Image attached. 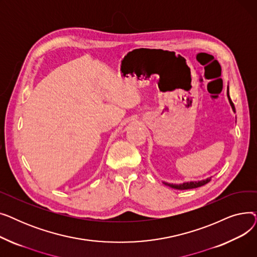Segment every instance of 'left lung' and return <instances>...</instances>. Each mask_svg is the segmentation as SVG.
<instances>
[{
  "label": "left lung",
  "instance_id": "left-lung-1",
  "mask_svg": "<svg viewBox=\"0 0 257 257\" xmlns=\"http://www.w3.org/2000/svg\"><path fill=\"white\" fill-rule=\"evenodd\" d=\"M227 96H228V100H229V103H230L231 107H232V110L235 112V107H234V104L232 103L230 97H229V87H227ZM211 180V177L205 179V180H201V181H191V182H184L182 184H171V183H168V182H164V184L172 187V188H175V190H191V188H196V187H200L202 185H204L206 183H208L209 181Z\"/></svg>",
  "mask_w": 257,
  "mask_h": 257
}]
</instances>
